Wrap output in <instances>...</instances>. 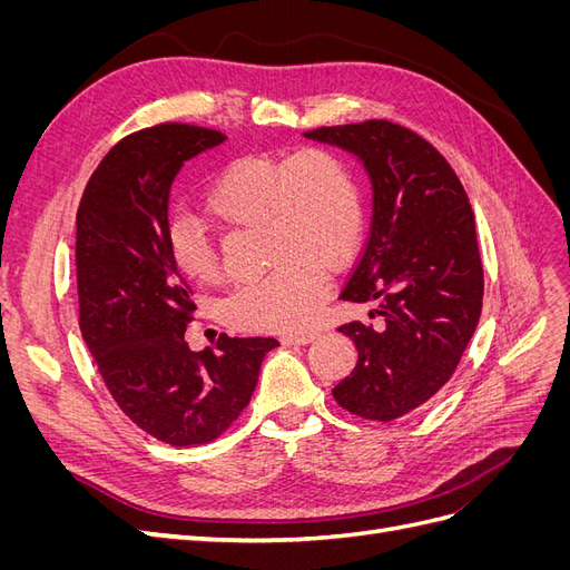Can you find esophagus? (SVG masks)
Returning <instances> with one entry per match:
<instances>
[{"mask_svg":"<svg viewBox=\"0 0 570 570\" xmlns=\"http://www.w3.org/2000/svg\"><path fill=\"white\" fill-rule=\"evenodd\" d=\"M316 340V335L314 333H302V335H283L281 337V342L283 344H308V342H314Z\"/></svg>","mask_w":570,"mask_h":570,"instance_id":"1","label":"esophagus"}]
</instances>
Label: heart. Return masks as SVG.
<instances>
[{
  "mask_svg": "<svg viewBox=\"0 0 570 570\" xmlns=\"http://www.w3.org/2000/svg\"><path fill=\"white\" fill-rule=\"evenodd\" d=\"M220 226L264 230V278L239 285L223 316L239 331L297 333L325 297L327 268H342L364 237V197L352 166L325 147L292 157H245L228 164L204 197ZM168 252L183 278L216 283L218 256L193 223L176 220Z\"/></svg>",
  "mask_w": 570,
  "mask_h": 570,
  "instance_id": "heart-1",
  "label": "heart"
}]
</instances>
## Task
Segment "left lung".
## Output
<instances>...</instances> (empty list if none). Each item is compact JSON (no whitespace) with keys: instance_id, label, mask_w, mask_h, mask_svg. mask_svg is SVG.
<instances>
[{"instance_id":"left-lung-1","label":"left lung","mask_w":570,"mask_h":570,"mask_svg":"<svg viewBox=\"0 0 570 570\" xmlns=\"http://www.w3.org/2000/svg\"><path fill=\"white\" fill-rule=\"evenodd\" d=\"M352 151L373 185V218L344 302L375 304L340 325L356 368L335 402L366 421H394L423 406L452 373L482 312V262L469 195L442 154L383 118L304 132Z\"/></svg>"}]
</instances>
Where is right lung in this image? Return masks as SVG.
I'll return each instance as SVG.
<instances>
[{
  "label": "right lung",
  "instance_id": "1",
  "mask_svg": "<svg viewBox=\"0 0 570 570\" xmlns=\"http://www.w3.org/2000/svg\"><path fill=\"white\" fill-rule=\"evenodd\" d=\"M226 135L159 124L124 137L85 187L76 216L80 333L120 411L174 446L216 440L249 404L273 337L220 335L193 352V289L168 252V195L187 159Z\"/></svg>",
  "mask_w": 570,
  "mask_h": 570
}]
</instances>
